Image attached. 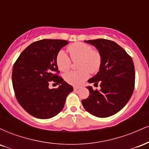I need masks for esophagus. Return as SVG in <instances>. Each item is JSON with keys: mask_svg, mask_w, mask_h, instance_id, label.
<instances>
[{"mask_svg": "<svg viewBox=\"0 0 149 149\" xmlns=\"http://www.w3.org/2000/svg\"><path fill=\"white\" fill-rule=\"evenodd\" d=\"M80 89V87H73V90H74V91H76V90H79Z\"/></svg>", "mask_w": 149, "mask_h": 149, "instance_id": "34e87169", "label": "esophagus"}]
</instances>
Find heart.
Here are the masks:
<instances>
[{
  "label": "heart",
  "instance_id": "1",
  "mask_svg": "<svg viewBox=\"0 0 149 149\" xmlns=\"http://www.w3.org/2000/svg\"><path fill=\"white\" fill-rule=\"evenodd\" d=\"M67 50L73 61L78 60L80 70L67 72L64 80L69 84L79 85L88 78L89 71L96 73L102 66V56L99 51L92 49V47L83 42H75L68 46ZM56 63L61 71H66L71 66V60L64 51L61 50L56 57Z\"/></svg>",
  "mask_w": 149,
  "mask_h": 149
}]
</instances>
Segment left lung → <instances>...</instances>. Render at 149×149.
I'll list each match as a JSON object with an SVG mask.
<instances>
[{
	"label": "left lung",
	"instance_id": "obj_1",
	"mask_svg": "<svg viewBox=\"0 0 149 149\" xmlns=\"http://www.w3.org/2000/svg\"><path fill=\"white\" fill-rule=\"evenodd\" d=\"M95 46L102 56L99 72L88 82L100 90L87 87L90 95L82 100L87 111L99 118L114 115L123 108L132 95L134 88V66L130 56L115 42L107 39L85 40Z\"/></svg>",
	"mask_w": 149,
	"mask_h": 149
}]
</instances>
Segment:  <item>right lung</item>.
Instances as JSON below:
<instances>
[{"mask_svg":"<svg viewBox=\"0 0 149 149\" xmlns=\"http://www.w3.org/2000/svg\"><path fill=\"white\" fill-rule=\"evenodd\" d=\"M69 42L43 39L31 43L22 52L13 66L12 80L17 100L33 117L48 119L64 107L66 97L73 90L60 76L56 63L58 52ZM59 84L49 89V81Z\"/></svg>","mask_w":149,"mask_h":149,"instance_id":"obj_1","label":"right lung"}]
</instances>
